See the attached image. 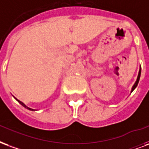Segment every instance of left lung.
<instances>
[{
    "instance_id": "1",
    "label": "left lung",
    "mask_w": 149,
    "mask_h": 149,
    "mask_svg": "<svg viewBox=\"0 0 149 149\" xmlns=\"http://www.w3.org/2000/svg\"><path fill=\"white\" fill-rule=\"evenodd\" d=\"M141 68L140 67V70H139V74H138V76H137V79H136V81L135 84L133 85V86H132V92L133 91H134V89H135L136 87V86H137V84H138L139 82V80H140V77H141Z\"/></svg>"
}]
</instances>
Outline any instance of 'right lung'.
Here are the masks:
<instances>
[{"label": "right lung", "mask_w": 149, "mask_h": 149, "mask_svg": "<svg viewBox=\"0 0 149 149\" xmlns=\"http://www.w3.org/2000/svg\"><path fill=\"white\" fill-rule=\"evenodd\" d=\"M16 99H17V98H16ZM17 101H18V102H19V104H21V105H22V106H24V107H25V108H27V109H30V110H33V109H30V108H29V107H28V106H26L25 105H24V103L22 102H20V101H19V100H17Z\"/></svg>", "instance_id": "right-lung-1"}]
</instances>
